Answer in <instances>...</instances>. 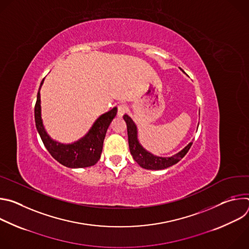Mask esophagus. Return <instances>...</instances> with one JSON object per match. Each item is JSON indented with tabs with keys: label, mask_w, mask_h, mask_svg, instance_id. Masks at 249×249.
Instances as JSON below:
<instances>
[{
	"label": "esophagus",
	"mask_w": 249,
	"mask_h": 249,
	"mask_svg": "<svg viewBox=\"0 0 249 249\" xmlns=\"http://www.w3.org/2000/svg\"><path fill=\"white\" fill-rule=\"evenodd\" d=\"M127 110H128V107L126 104H119L118 105V116L119 117H122L125 113H127Z\"/></svg>",
	"instance_id": "obj_1"
}]
</instances>
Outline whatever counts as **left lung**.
<instances>
[{
    "mask_svg": "<svg viewBox=\"0 0 249 249\" xmlns=\"http://www.w3.org/2000/svg\"><path fill=\"white\" fill-rule=\"evenodd\" d=\"M126 124H127V132H128V143L130 153L134 159V160L143 168L146 169H154L160 170L167 168L175 163L178 162L189 151L192 146V142L180 152L171 156V157H159L156 156L149 151H147L143 146L141 145L138 139V129L135 122L132 120L130 116L125 114L123 116ZM199 126V124H198Z\"/></svg>",
    "mask_w": 249,
    "mask_h": 249,
    "instance_id": "obj_1",
    "label": "left lung"
}]
</instances>
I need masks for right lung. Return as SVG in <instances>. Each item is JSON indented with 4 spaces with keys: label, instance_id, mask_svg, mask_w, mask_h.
Wrapping results in <instances>:
<instances>
[{
    "label": "right lung",
    "instance_id": "obj_1",
    "mask_svg": "<svg viewBox=\"0 0 249 249\" xmlns=\"http://www.w3.org/2000/svg\"><path fill=\"white\" fill-rule=\"evenodd\" d=\"M43 83L44 79L42 80L37 92V99L34 107V118L35 126H36L45 148L57 161L67 167L82 168L94 165L100 159L106 131L115 118L117 108L114 107L110 111L100 115L94 121L89 132L78 141L70 144L60 143L48 135L43 125L40 99V89Z\"/></svg>",
    "mask_w": 249,
    "mask_h": 249
}]
</instances>
